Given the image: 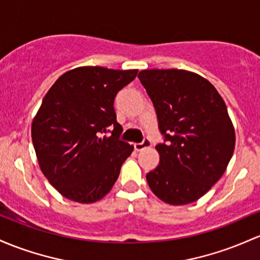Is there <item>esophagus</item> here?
I'll list each match as a JSON object with an SVG mask.
<instances>
[{
	"instance_id": "esophagus-1",
	"label": "esophagus",
	"mask_w": 260,
	"mask_h": 260,
	"mask_svg": "<svg viewBox=\"0 0 260 260\" xmlns=\"http://www.w3.org/2000/svg\"><path fill=\"white\" fill-rule=\"evenodd\" d=\"M149 147H150V142L148 141V139H145V141L142 142V143L135 144V150H137V152H141V150H143L145 148H149Z\"/></svg>"
}]
</instances>
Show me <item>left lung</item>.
<instances>
[{
	"label": "left lung",
	"instance_id": "obj_1",
	"mask_svg": "<svg viewBox=\"0 0 260 260\" xmlns=\"http://www.w3.org/2000/svg\"><path fill=\"white\" fill-rule=\"evenodd\" d=\"M167 144L160 161L147 174L154 195L170 205H186L217 182L233 155L236 133L223 99L199 74L179 69L139 71Z\"/></svg>",
	"mask_w": 260,
	"mask_h": 260
}]
</instances>
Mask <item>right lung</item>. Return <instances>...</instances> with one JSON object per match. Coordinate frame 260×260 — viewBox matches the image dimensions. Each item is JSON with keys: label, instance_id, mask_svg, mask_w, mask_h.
Masks as SVG:
<instances>
[{"label": "right lung", "instance_id": "right-lung-1", "mask_svg": "<svg viewBox=\"0 0 260 260\" xmlns=\"http://www.w3.org/2000/svg\"><path fill=\"white\" fill-rule=\"evenodd\" d=\"M138 70L80 67L67 71L43 99L32 122L39 168L64 198L92 204L110 192L133 145L119 141L113 101ZM108 127L113 135L105 136Z\"/></svg>", "mask_w": 260, "mask_h": 260}]
</instances>
